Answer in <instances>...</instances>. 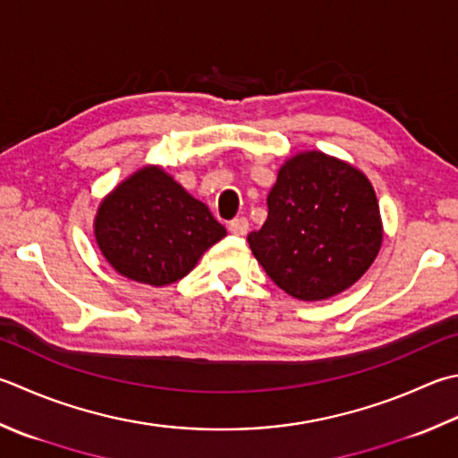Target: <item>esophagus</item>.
Instances as JSON below:
<instances>
[{"mask_svg": "<svg viewBox=\"0 0 458 458\" xmlns=\"http://www.w3.org/2000/svg\"><path fill=\"white\" fill-rule=\"evenodd\" d=\"M229 231L233 233V235L243 237V235H247V231H249V221H247L245 217L233 219V221L229 223Z\"/></svg>", "mask_w": 458, "mask_h": 458, "instance_id": "34e87169", "label": "esophagus"}]
</instances>
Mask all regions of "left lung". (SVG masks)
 <instances>
[{
	"instance_id": "left-lung-1",
	"label": "left lung",
	"mask_w": 458,
	"mask_h": 458,
	"mask_svg": "<svg viewBox=\"0 0 458 458\" xmlns=\"http://www.w3.org/2000/svg\"><path fill=\"white\" fill-rule=\"evenodd\" d=\"M267 219L249 247L277 287L325 301L355 284L383 245L375 189L363 171L323 151L283 163L267 195Z\"/></svg>"
}]
</instances>
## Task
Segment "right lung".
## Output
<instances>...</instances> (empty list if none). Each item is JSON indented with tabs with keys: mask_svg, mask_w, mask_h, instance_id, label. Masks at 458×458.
Masks as SVG:
<instances>
[{
	"mask_svg": "<svg viewBox=\"0 0 458 458\" xmlns=\"http://www.w3.org/2000/svg\"><path fill=\"white\" fill-rule=\"evenodd\" d=\"M93 235L119 275L165 287L191 273L227 231L165 169L145 165L103 197Z\"/></svg>",
	"mask_w": 458,
	"mask_h": 458,
	"instance_id": "1",
	"label": "right lung"
}]
</instances>
